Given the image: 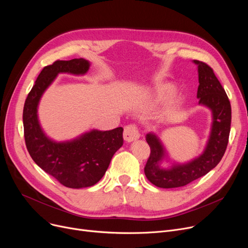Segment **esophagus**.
Returning a JSON list of instances; mask_svg holds the SVG:
<instances>
[{"instance_id": "34e87169", "label": "esophagus", "mask_w": 248, "mask_h": 248, "mask_svg": "<svg viewBox=\"0 0 248 248\" xmlns=\"http://www.w3.org/2000/svg\"><path fill=\"white\" fill-rule=\"evenodd\" d=\"M140 137L138 126L136 124H128L124 127V140L131 142L138 140Z\"/></svg>"}]
</instances>
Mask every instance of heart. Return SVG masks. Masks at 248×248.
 I'll return each mask as SVG.
<instances>
[{"label":"heart","mask_w":248,"mask_h":248,"mask_svg":"<svg viewBox=\"0 0 248 248\" xmlns=\"http://www.w3.org/2000/svg\"><path fill=\"white\" fill-rule=\"evenodd\" d=\"M174 93H175V88L173 85H166L164 87H161L157 91V97L159 100H164L172 96Z\"/></svg>","instance_id":"b5f03b06"}]
</instances>
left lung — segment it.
Returning a JSON list of instances; mask_svg holds the SVG:
<instances>
[{"mask_svg":"<svg viewBox=\"0 0 248 248\" xmlns=\"http://www.w3.org/2000/svg\"><path fill=\"white\" fill-rule=\"evenodd\" d=\"M194 63L198 65L199 104L212 111L210 137L203 154L198 158L164 169L160 163L166 157V151L161 140L153 133L146 136L151 154L145 167V175L152 184L160 188L182 187L206 175L219 164L227 148L231 124L230 101L209 65L198 60H194Z\"/></svg>","mask_w":248,"mask_h":248,"instance_id":"1","label":"left lung"}]
</instances>
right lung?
Here are the masks:
<instances>
[{
	"label": "right lung",
	"instance_id": "right-lung-1",
	"mask_svg": "<svg viewBox=\"0 0 248 248\" xmlns=\"http://www.w3.org/2000/svg\"><path fill=\"white\" fill-rule=\"evenodd\" d=\"M90 63L83 59L57 60L38 75L26 98L23 124L26 147L33 161L65 187L79 189L95 185L106 174L112 155L124 142L123 127L111 131L93 129L72 140L49 139L38 121L37 108L44 91L59 73L85 74Z\"/></svg>",
	"mask_w": 248,
	"mask_h": 248
}]
</instances>
